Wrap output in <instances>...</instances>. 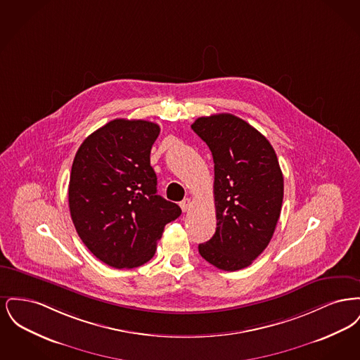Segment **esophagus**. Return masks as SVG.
Listing matches in <instances>:
<instances>
[{
	"label": "esophagus",
	"instance_id": "obj_1",
	"mask_svg": "<svg viewBox=\"0 0 360 360\" xmlns=\"http://www.w3.org/2000/svg\"><path fill=\"white\" fill-rule=\"evenodd\" d=\"M181 209H182V212H188V209H190V206H191V201H190V198H185L184 201H181Z\"/></svg>",
	"mask_w": 360,
	"mask_h": 360
}]
</instances>
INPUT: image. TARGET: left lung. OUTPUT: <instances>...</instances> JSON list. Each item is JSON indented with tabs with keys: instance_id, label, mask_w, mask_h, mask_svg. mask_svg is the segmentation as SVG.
<instances>
[{
	"instance_id": "1",
	"label": "left lung",
	"mask_w": 360,
	"mask_h": 360,
	"mask_svg": "<svg viewBox=\"0 0 360 360\" xmlns=\"http://www.w3.org/2000/svg\"><path fill=\"white\" fill-rule=\"evenodd\" d=\"M191 129L214 162L217 228L200 255L224 271L248 267L269 245L281 216L283 175L270 141L239 117H200Z\"/></svg>"
}]
</instances>
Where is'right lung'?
<instances>
[{"label":"right lung","mask_w":360,"mask_h":360,"mask_svg":"<svg viewBox=\"0 0 360 360\" xmlns=\"http://www.w3.org/2000/svg\"><path fill=\"white\" fill-rule=\"evenodd\" d=\"M158 124L116 119L86 137L69 184L71 220L89 251L115 269L154 257L156 241L181 207L156 193L150 165Z\"/></svg>","instance_id":"right-lung-1"}]
</instances>
